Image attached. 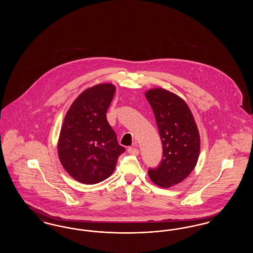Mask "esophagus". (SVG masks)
Wrapping results in <instances>:
<instances>
[{"mask_svg":"<svg viewBox=\"0 0 253 253\" xmlns=\"http://www.w3.org/2000/svg\"><path fill=\"white\" fill-rule=\"evenodd\" d=\"M128 153L130 155L137 156L139 154V150L137 148H135V147H130V148H128Z\"/></svg>","mask_w":253,"mask_h":253,"instance_id":"1","label":"esophagus"}]
</instances>
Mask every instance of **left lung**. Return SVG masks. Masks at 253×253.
I'll return each mask as SVG.
<instances>
[{"instance_id": "obj_1", "label": "left lung", "mask_w": 253, "mask_h": 253, "mask_svg": "<svg viewBox=\"0 0 253 253\" xmlns=\"http://www.w3.org/2000/svg\"><path fill=\"white\" fill-rule=\"evenodd\" d=\"M145 96L154 111L163 154L158 167L149 169L155 184L169 188L184 180L195 167L200 136L191 112L180 96L162 88L147 91Z\"/></svg>"}]
</instances>
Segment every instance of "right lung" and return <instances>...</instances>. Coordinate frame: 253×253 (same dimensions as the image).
<instances>
[{"label": "right lung", "instance_id": "1", "mask_svg": "<svg viewBox=\"0 0 253 253\" xmlns=\"http://www.w3.org/2000/svg\"><path fill=\"white\" fill-rule=\"evenodd\" d=\"M116 92L111 84L86 89L67 111L60 130L58 153L75 180L92 185L107 179L125 152L106 119Z\"/></svg>", "mask_w": 253, "mask_h": 253}]
</instances>
